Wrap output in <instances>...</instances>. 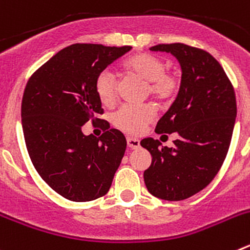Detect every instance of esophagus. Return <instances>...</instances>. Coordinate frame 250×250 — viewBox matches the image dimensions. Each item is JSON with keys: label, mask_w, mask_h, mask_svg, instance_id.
<instances>
[{"label": "esophagus", "mask_w": 250, "mask_h": 250, "mask_svg": "<svg viewBox=\"0 0 250 250\" xmlns=\"http://www.w3.org/2000/svg\"><path fill=\"white\" fill-rule=\"evenodd\" d=\"M127 141V146L130 147V149H139L140 147V140L139 139H135V138H127L126 139Z\"/></svg>", "instance_id": "1"}]
</instances>
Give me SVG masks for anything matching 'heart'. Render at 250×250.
Here are the masks:
<instances>
[{"label":"heart","mask_w":250,"mask_h":250,"mask_svg":"<svg viewBox=\"0 0 250 250\" xmlns=\"http://www.w3.org/2000/svg\"><path fill=\"white\" fill-rule=\"evenodd\" d=\"M123 67L147 83V94L160 104L173 101L180 89V77L175 71L167 70L161 59L149 54H138L127 59ZM95 92L104 106L116 101V77L110 70H103L95 79ZM155 118V109L149 104L140 106L124 105L112 115L115 127L129 135H140Z\"/></svg>","instance_id":"heart-1"}]
</instances>
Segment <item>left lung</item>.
I'll list each match as a JSON object with an SVG mask.
<instances>
[{
  "instance_id": "obj_1",
  "label": "left lung",
  "mask_w": 250,
  "mask_h": 250,
  "mask_svg": "<svg viewBox=\"0 0 250 250\" xmlns=\"http://www.w3.org/2000/svg\"><path fill=\"white\" fill-rule=\"evenodd\" d=\"M151 51H165L182 66V83L173 105L158 121L155 132H176L174 146H161L152 138L140 145L151 154L144 171L150 194L178 202L203 190L215 178L228 154L237 100L225 71L209 52L184 43H160Z\"/></svg>"
}]
</instances>
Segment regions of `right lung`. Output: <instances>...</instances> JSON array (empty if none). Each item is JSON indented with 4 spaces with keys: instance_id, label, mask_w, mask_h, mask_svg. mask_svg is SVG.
<instances>
[{
    "instance_id": "add662e5",
    "label": "right lung",
    "mask_w": 250,
    "mask_h": 250,
    "mask_svg": "<svg viewBox=\"0 0 250 250\" xmlns=\"http://www.w3.org/2000/svg\"><path fill=\"white\" fill-rule=\"evenodd\" d=\"M131 46L74 43L62 48L28 79L21 105L22 130L35 169L43 182L71 202L105 195L121 163L126 139L110 129L100 138L83 135V125L104 110L95 92L99 72Z\"/></svg>"
}]
</instances>
